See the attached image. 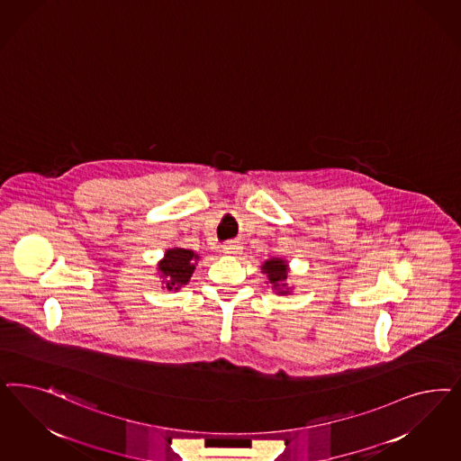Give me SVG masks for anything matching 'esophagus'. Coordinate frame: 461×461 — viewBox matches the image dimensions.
Instances as JSON below:
<instances>
[{
  "mask_svg": "<svg viewBox=\"0 0 461 461\" xmlns=\"http://www.w3.org/2000/svg\"><path fill=\"white\" fill-rule=\"evenodd\" d=\"M223 253L229 254V256H239L240 254V246H239V242H227V244H223Z\"/></svg>",
  "mask_w": 461,
  "mask_h": 461,
  "instance_id": "esophagus-1",
  "label": "esophagus"
}]
</instances>
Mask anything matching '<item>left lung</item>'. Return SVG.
<instances>
[{
    "mask_svg": "<svg viewBox=\"0 0 461 461\" xmlns=\"http://www.w3.org/2000/svg\"><path fill=\"white\" fill-rule=\"evenodd\" d=\"M263 273L267 276V282L271 285L273 290H276V294L286 295L290 294V286L286 285L288 280V265L285 263V259L280 258H271L263 263Z\"/></svg>",
    "mask_w": 461,
    "mask_h": 461,
    "instance_id": "obj_1",
    "label": "left lung"
}]
</instances>
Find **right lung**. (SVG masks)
I'll return each instance as SVG.
<instances>
[{
  "label": "right lung",
  "instance_id": "1",
  "mask_svg": "<svg viewBox=\"0 0 461 461\" xmlns=\"http://www.w3.org/2000/svg\"><path fill=\"white\" fill-rule=\"evenodd\" d=\"M198 259L200 256L190 249H183V248L167 249L158 265L159 275L163 278L164 288H167L169 292L171 290L176 292L181 286L190 282Z\"/></svg>",
  "mask_w": 461,
  "mask_h": 461
}]
</instances>
